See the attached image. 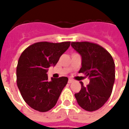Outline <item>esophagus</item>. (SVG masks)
Segmentation results:
<instances>
[{
	"mask_svg": "<svg viewBox=\"0 0 129 129\" xmlns=\"http://www.w3.org/2000/svg\"><path fill=\"white\" fill-rule=\"evenodd\" d=\"M72 82H73V79H69V80H68L69 84H71V83H72Z\"/></svg>",
	"mask_w": 129,
	"mask_h": 129,
	"instance_id": "1",
	"label": "esophagus"
}]
</instances>
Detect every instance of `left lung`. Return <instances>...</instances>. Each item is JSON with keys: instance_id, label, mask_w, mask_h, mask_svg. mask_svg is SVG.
Listing matches in <instances>:
<instances>
[{"instance_id": "left-lung-1", "label": "left lung", "mask_w": 129, "mask_h": 129, "mask_svg": "<svg viewBox=\"0 0 129 129\" xmlns=\"http://www.w3.org/2000/svg\"><path fill=\"white\" fill-rule=\"evenodd\" d=\"M71 45L82 57L83 73L90 79L75 97L78 105L88 112L96 111L107 102L115 81V64L111 54L100 45L90 42H72Z\"/></svg>"}]
</instances>
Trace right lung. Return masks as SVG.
Listing matches in <instances>:
<instances>
[{
  "mask_svg": "<svg viewBox=\"0 0 129 129\" xmlns=\"http://www.w3.org/2000/svg\"><path fill=\"white\" fill-rule=\"evenodd\" d=\"M71 42H39L21 54L16 69L17 87L25 102L37 111L45 112L56 105L68 78L48 79V68L54 67Z\"/></svg>",
  "mask_w": 129,
  "mask_h": 129,
  "instance_id": "1",
  "label": "right lung"
}]
</instances>
